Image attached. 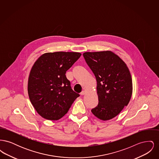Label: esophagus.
I'll return each mask as SVG.
<instances>
[{"label": "esophagus", "instance_id": "esophagus-1", "mask_svg": "<svg viewBox=\"0 0 159 159\" xmlns=\"http://www.w3.org/2000/svg\"><path fill=\"white\" fill-rule=\"evenodd\" d=\"M85 93H86V91H82V92L80 93V94H81L82 95H84Z\"/></svg>", "mask_w": 159, "mask_h": 159}]
</instances>
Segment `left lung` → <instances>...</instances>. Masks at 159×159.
Masks as SVG:
<instances>
[{"label": "left lung", "instance_id": "8db88e82", "mask_svg": "<svg viewBox=\"0 0 159 159\" xmlns=\"http://www.w3.org/2000/svg\"><path fill=\"white\" fill-rule=\"evenodd\" d=\"M83 57L97 82L98 104L92 109L99 119H112L128 105L132 95V80L126 63L111 51L86 52Z\"/></svg>", "mask_w": 159, "mask_h": 159}]
</instances>
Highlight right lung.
Wrapping results in <instances>:
<instances>
[{"mask_svg":"<svg viewBox=\"0 0 159 159\" xmlns=\"http://www.w3.org/2000/svg\"><path fill=\"white\" fill-rule=\"evenodd\" d=\"M75 52H47L33 64L28 79L31 103L41 117L60 119L79 94L73 91L66 71L81 56Z\"/></svg>","mask_w":159,"mask_h":159,"instance_id":"right-lung-1","label":"right lung"}]
</instances>
